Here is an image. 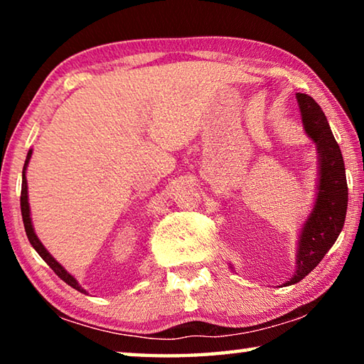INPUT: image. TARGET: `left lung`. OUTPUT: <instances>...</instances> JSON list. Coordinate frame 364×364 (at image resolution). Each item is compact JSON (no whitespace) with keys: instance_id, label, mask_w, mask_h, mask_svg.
<instances>
[{"instance_id":"obj_1","label":"left lung","mask_w":364,"mask_h":364,"mask_svg":"<svg viewBox=\"0 0 364 364\" xmlns=\"http://www.w3.org/2000/svg\"><path fill=\"white\" fill-rule=\"evenodd\" d=\"M295 97L300 107L304 130L316 144L318 184L315 204L299 234L295 273L281 287L297 284L318 267L342 231L348 202L343 157L328 119L311 96L297 93Z\"/></svg>"}]
</instances>
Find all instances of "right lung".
I'll return each instance as SVG.
<instances>
[{"label": "right lung", "instance_id": "add662e5", "mask_svg": "<svg viewBox=\"0 0 364 364\" xmlns=\"http://www.w3.org/2000/svg\"><path fill=\"white\" fill-rule=\"evenodd\" d=\"M30 159H32V149L28 151L27 154V159H26V164H23V170H22V191H21V212H22V220H23V228H26V232H27V237L30 244H32V247L38 252V255L45 260L49 268H51L54 273H56L60 279L64 282H67L70 287L77 289L78 292H83L86 294L85 289L78 284V281L73 278V276L67 271L63 264H60L56 258H54L49 252L46 250L45 245L41 244V241L38 239V236L35 234L33 230V225H32V218H30V204H28V188H27V176H26V171L28 167V162Z\"/></svg>", "mask_w": 364, "mask_h": 364}]
</instances>
